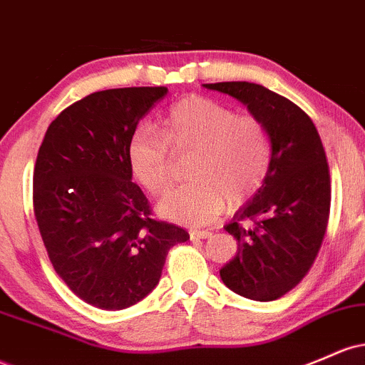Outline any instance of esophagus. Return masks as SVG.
Returning a JSON list of instances; mask_svg holds the SVG:
<instances>
[{
  "instance_id": "obj_1",
  "label": "esophagus",
  "mask_w": 365,
  "mask_h": 365,
  "mask_svg": "<svg viewBox=\"0 0 365 365\" xmlns=\"http://www.w3.org/2000/svg\"><path fill=\"white\" fill-rule=\"evenodd\" d=\"M211 235L210 230H190V239H207Z\"/></svg>"
}]
</instances>
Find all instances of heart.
I'll use <instances>...</instances> for the list:
<instances>
[{
    "label": "heart",
    "mask_w": 365,
    "mask_h": 365,
    "mask_svg": "<svg viewBox=\"0 0 365 365\" xmlns=\"http://www.w3.org/2000/svg\"><path fill=\"white\" fill-rule=\"evenodd\" d=\"M175 158H185L189 183L159 202V213L187 225H206L263 187L272 164V135L256 114H237L227 103L201 95L180 100L164 118L161 135L138 130L128 143L133 178L149 194L166 189Z\"/></svg>",
    "instance_id": "1"
}]
</instances>
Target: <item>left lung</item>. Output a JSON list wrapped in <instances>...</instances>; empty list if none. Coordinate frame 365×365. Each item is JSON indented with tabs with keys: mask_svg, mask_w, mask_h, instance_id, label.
Instances as JSON below:
<instances>
[{
	"mask_svg": "<svg viewBox=\"0 0 365 365\" xmlns=\"http://www.w3.org/2000/svg\"><path fill=\"white\" fill-rule=\"evenodd\" d=\"M204 86L237 98L270 130V171L225 225L239 247L220 277L244 298L272 302L302 282L322 246L331 207L326 150L307 112L282 95L246 81Z\"/></svg>",
	"mask_w": 365,
	"mask_h": 365,
	"instance_id": "left-lung-1",
	"label": "left lung"
}]
</instances>
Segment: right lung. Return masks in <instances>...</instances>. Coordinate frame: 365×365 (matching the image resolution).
Masks as SVG:
<instances>
[{
    "label": "right lung",
    "instance_id": "obj_1",
    "mask_svg": "<svg viewBox=\"0 0 365 365\" xmlns=\"http://www.w3.org/2000/svg\"><path fill=\"white\" fill-rule=\"evenodd\" d=\"M166 86L95 91L48 126L33 202L48 258L83 302L123 310L158 286L168 251L189 232L152 216L131 182L128 143Z\"/></svg>",
    "mask_w": 365,
    "mask_h": 365
}]
</instances>
